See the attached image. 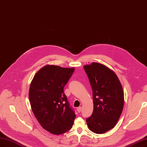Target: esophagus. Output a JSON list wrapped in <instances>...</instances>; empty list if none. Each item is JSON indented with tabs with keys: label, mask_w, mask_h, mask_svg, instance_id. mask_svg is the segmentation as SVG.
<instances>
[{
	"label": "esophagus",
	"mask_w": 147,
	"mask_h": 147,
	"mask_svg": "<svg viewBox=\"0 0 147 147\" xmlns=\"http://www.w3.org/2000/svg\"><path fill=\"white\" fill-rule=\"evenodd\" d=\"M77 111L78 112H80L82 111V107H79L77 108Z\"/></svg>",
	"instance_id": "esophagus-1"
}]
</instances>
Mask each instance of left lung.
I'll return each instance as SVG.
<instances>
[{
	"label": "left lung",
	"mask_w": 147,
	"mask_h": 147,
	"mask_svg": "<svg viewBox=\"0 0 147 147\" xmlns=\"http://www.w3.org/2000/svg\"><path fill=\"white\" fill-rule=\"evenodd\" d=\"M84 68L92 89L94 103L86 123L91 131L103 134L115 126L123 112V87L116 74L103 64L93 62Z\"/></svg>",
	"instance_id": "1"
}]
</instances>
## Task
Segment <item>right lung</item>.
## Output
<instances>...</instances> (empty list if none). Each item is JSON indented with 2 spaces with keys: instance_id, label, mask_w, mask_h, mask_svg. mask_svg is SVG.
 <instances>
[{
  "instance_id": "1",
  "label": "right lung",
  "mask_w": 147,
  "mask_h": 147,
  "mask_svg": "<svg viewBox=\"0 0 147 147\" xmlns=\"http://www.w3.org/2000/svg\"><path fill=\"white\" fill-rule=\"evenodd\" d=\"M74 71V68L47 65L31 82L29 98L32 110L42 128L54 135L71 129L76 118L63 92Z\"/></svg>"
}]
</instances>
